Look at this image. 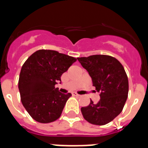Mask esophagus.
<instances>
[{
  "mask_svg": "<svg viewBox=\"0 0 148 148\" xmlns=\"http://www.w3.org/2000/svg\"><path fill=\"white\" fill-rule=\"evenodd\" d=\"M72 95H73V96H76V97H80V96H81V95H78V94H77V93H74V92L72 93Z\"/></svg>",
  "mask_w": 148,
  "mask_h": 148,
  "instance_id": "34e87169",
  "label": "esophagus"
}]
</instances>
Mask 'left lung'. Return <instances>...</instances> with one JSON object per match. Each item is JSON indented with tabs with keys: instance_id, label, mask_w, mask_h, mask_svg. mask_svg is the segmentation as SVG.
I'll return each instance as SVG.
<instances>
[{
	"instance_id": "8db88e82",
	"label": "left lung",
	"mask_w": 148,
	"mask_h": 148,
	"mask_svg": "<svg viewBox=\"0 0 148 148\" xmlns=\"http://www.w3.org/2000/svg\"><path fill=\"white\" fill-rule=\"evenodd\" d=\"M81 64L91 77L93 86L100 92L97 103L90 100V104L81 108L84 118L95 125H105L121 112L127 98L128 78L119 60L109 55L77 58Z\"/></svg>"
}]
</instances>
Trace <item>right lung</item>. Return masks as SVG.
<instances>
[{
    "label": "right lung",
    "instance_id": "right-lung-1",
    "mask_svg": "<svg viewBox=\"0 0 148 148\" xmlns=\"http://www.w3.org/2000/svg\"><path fill=\"white\" fill-rule=\"evenodd\" d=\"M77 60L51 50H38L29 57L21 70L18 88L22 104L36 121L47 124L60 117L71 94L55 88L63 73Z\"/></svg>",
    "mask_w": 148,
    "mask_h": 148
}]
</instances>
